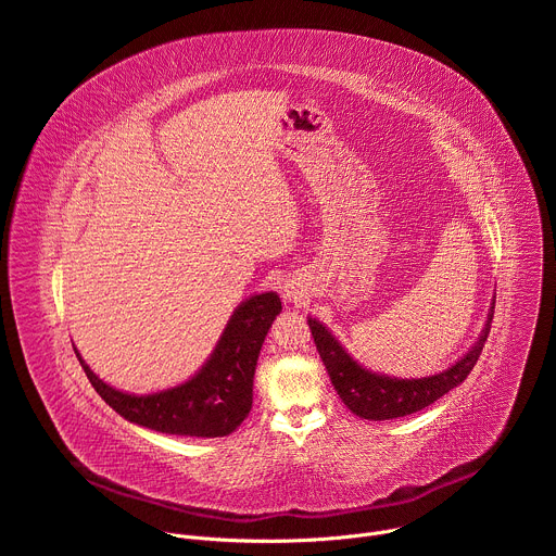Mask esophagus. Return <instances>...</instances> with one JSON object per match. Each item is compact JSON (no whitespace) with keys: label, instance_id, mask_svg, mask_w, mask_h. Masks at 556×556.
<instances>
[{"label":"esophagus","instance_id":"esophagus-1","mask_svg":"<svg viewBox=\"0 0 556 556\" xmlns=\"http://www.w3.org/2000/svg\"><path fill=\"white\" fill-rule=\"evenodd\" d=\"M283 299L288 301H296L299 299V290L294 283H283Z\"/></svg>","mask_w":556,"mask_h":556}]
</instances>
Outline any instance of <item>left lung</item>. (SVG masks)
Masks as SVG:
<instances>
[{
    "mask_svg": "<svg viewBox=\"0 0 556 556\" xmlns=\"http://www.w3.org/2000/svg\"><path fill=\"white\" fill-rule=\"evenodd\" d=\"M493 309L495 301L491 303L489 321L475 345L448 369L425 378H389L384 374L369 371L345 352V348L332 337L330 330H326L324 324L307 319V326L339 399L348 405V409L365 420H391L429 407L466 380L489 339Z\"/></svg>",
    "mask_w": 556,
    "mask_h": 556,
    "instance_id": "1",
    "label": "left lung"
}]
</instances>
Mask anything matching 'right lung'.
<instances>
[{
    "instance_id": "obj_1",
    "label": "right lung",
    "mask_w": 556,
    "mask_h": 556,
    "mask_svg": "<svg viewBox=\"0 0 556 556\" xmlns=\"http://www.w3.org/2000/svg\"><path fill=\"white\" fill-rule=\"evenodd\" d=\"M281 312L277 292L253 294L235 307L211 358L187 382L134 395L103 382L76 352L101 399L125 420L191 438H222L244 422L253 407V378L264 339Z\"/></svg>"
}]
</instances>
